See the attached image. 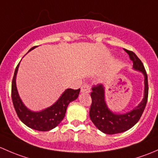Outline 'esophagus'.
<instances>
[{
  "mask_svg": "<svg viewBox=\"0 0 158 158\" xmlns=\"http://www.w3.org/2000/svg\"><path fill=\"white\" fill-rule=\"evenodd\" d=\"M81 93H90V86L87 85V84H84V85H83L82 87H81Z\"/></svg>",
  "mask_w": 158,
  "mask_h": 158,
  "instance_id": "obj_1",
  "label": "esophagus"
}]
</instances>
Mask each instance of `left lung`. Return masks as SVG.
<instances>
[{
	"label": "left lung",
	"instance_id": "left-lung-1",
	"mask_svg": "<svg viewBox=\"0 0 158 158\" xmlns=\"http://www.w3.org/2000/svg\"><path fill=\"white\" fill-rule=\"evenodd\" d=\"M132 61V68L140 71L144 75V97L137 106L125 113H116L110 110L105 97V87L99 84L92 88L90 94L92 104L90 110V118L95 126L102 132L107 135H114L124 132L130 129L139 122L146 106L148 95V75L141 60L133 52L126 50Z\"/></svg>",
	"mask_w": 158,
	"mask_h": 158
}]
</instances>
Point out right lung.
<instances>
[{
	"label": "right lung",
	"instance_id": "add662e5",
	"mask_svg": "<svg viewBox=\"0 0 158 158\" xmlns=\"http://www.w3.org/2000/svg\"><path fill=\"white\" fill-rule=\"evenodd\" d=\"M35 47L36 46L31 48L29 52L32 51ZM19 65V63L14 71V78L12 81V89H11L13 103L19 118L29 128L37 131H47L53 129L58 126L64 118L68 104L78 97L80 89L78 90H73L70 88L66 89L62 93L61 97L58 99V100L51 106L40 111H32L26 106L19 97L17 90L16 79H17Z\"/></svg>",
	"mask_w": 158,
	"mask_h": 158
}]
</instances>
